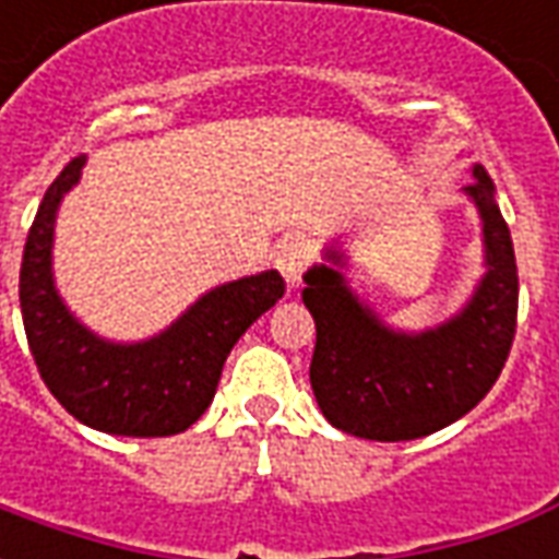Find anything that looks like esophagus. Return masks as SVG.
Wrapping results in <instances>:
<instances>
[{
  "instance_id": "1",
  "label": "esophagus",
  "mask_w": 559,
  "mask_h": 559,
  "mask_svg": "<svg viewBox=\"0 0 559 559\" xmlns=\"http://www.w3.org/2000/svg\"><path fill=\"white\" fill-rule=\"evenodd\" d=\"M275 266H278V272L287 281V287H296L299 278H302L305 266H308V248H305V242L293 239V242L281 245L278 257H275Z\"/></svg>"
}]
</instances>
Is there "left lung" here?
<instances>
[{"mask_svg": "<svg viewBox=\"0 0 559 559\" xmlns=\"http://www.w3.org/2000/svg\"><path fill=\"white\" fill-rule=\"evenodd\" d=\"M481 218L485 275L467 305L421 332H401L353 293L338 242L302 275V302L317 326L311 389L338 431L399 443L457 421L503 371L515 338L518 266L512 236L481 164L464 188Z\"/></svg>", "mask_w": 559, "mask_h": 559, "instance_id": "1", "label": "left lung"}]
</instances>
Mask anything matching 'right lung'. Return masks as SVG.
<instances>
[{
    "instance_id": "right-lung-1",
    "label": "right lung",
    "mask_w": 559,
    "mask_h": 559,
    "mask_svg": "<svg viewBox=\"0 0 559 559\" xmlns=\"http://www.w3.org/2000/svg\"><path fill=\"white\" fill-rule=\"evenodd\" d=\"M83 164L80 155L56 176L26 236L20 311L29 350L53 399L83 425L116 437H170L206 413L233 344L284 296V278L266 269L212 287L146 341L95 335L71 314L53 278L56 215Z\"/></svg>"
}]
</instances>
